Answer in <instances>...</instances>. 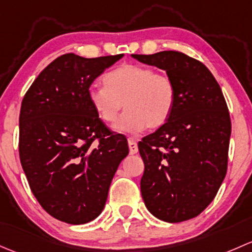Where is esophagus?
<instances>
[{"label":"esophagus","mask_w":252,"mask_h":252,"mask_svg":"<svg viewBox=\"0 0 252 252\" xmlns=\"http://www.w3.org/2000/svg\"><path fill=\"white\" fill-rule=\"evenodd\" d=\"M127 142H128V148H129V154H136L137 152H138V144H137V141L134 138H131L129 137L128 139H127Z\"/></svg>","instance_id":"34e87169"}]
</instances>
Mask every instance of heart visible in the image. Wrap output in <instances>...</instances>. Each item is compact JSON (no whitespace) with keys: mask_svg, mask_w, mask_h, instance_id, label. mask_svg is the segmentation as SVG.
<instances>
[{"mask_svg":"<svg viewBox=\"0 0 252 252\" xmlns=\"http://www.w3.org/2000/svg\"><path fill=\"white\" fill-rule=\"evenodd\" d=\"M104 86H91L88 100L97 118L113 124L121 109H126L115 128L123 132L157 129L172 115L176 104V86L164 72L152 66L126 63L103 77Z\"/></svg>","mask_w":252,"mask_h":252,"instance_id":"heart-1","label":"heart"}]
</instances>
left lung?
I'll list each match as a JSON object with an SVG mask.
<instances>
[{"label": "left lung", "mask_w": 252, "mask_h": 252, "mask_svg": "<svg viewBox=\"0 0 252 252\" xmlns=\"http://www.w3.org/2000/svg\"><path fill=\"white\" fill-rule=\"evenodd\" d=\"M132 57L165 70L177 93L167 123L138 143L144 162L142 196L157 219L187 221L209 206L227 173L232 131L227 103L211 71L187 54Z\"/></svg>", "instance_id": "left-lung-1"}]
</instances>
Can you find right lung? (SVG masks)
<instances>
[{"mask_svg": "<svg viewBox=\"0 0 252 252\" xmlns=\"http://www.w3.org/2000/svg\"><path fill=\"white\" fill-rule=\"evenodd\" d=\"M123 57L64 54L40 72L23 98L20 162L35 198L62 222L84 224L99 216L128 154L126 137L109 131L88 100L92 82Z\"/></svg>", "mask_w": 252, "mask_h": 252, "instance_id": "right-lung-1", "label": "right lung"}]
</instances>
